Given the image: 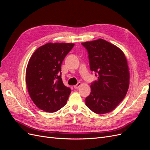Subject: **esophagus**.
Here are the masks:
<instances>
[{"label":"esophagus","mask_w":150,"mask_h":150,"mask_svg":"<svg viewBox=\"0 0 150 150\" xmlns=\"http://www.w3.org/2000/svg\"><path fill=\"white\" fill-rule=\"evenodd\" d=\"M81 85V83H78L77 84H76L74 87L75 89H78V88H79V86Z\"/></svg>","instance_id":"obj_1"}]
</instances>
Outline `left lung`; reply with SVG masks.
Here are the masks:
<instances>
[{
  "label": "left lung",
  "mask_w": 150,
  "mask_h": 150,
  "mask_svg": "<svg viewBox=\"0 0 150 150\" xmlns=\"http://www.w3.org/2000/svg\"><path fill=\"white\" fill-rule=\"evenodd\" d=\"M81 44L88 51L91 71L98 76L91 84V91L86 98V105L96 114L111 112L128 90L129 72L126 58L120 48L102 39Z\"/></svg>",
  "instance_id": "1"
}]
</instances>
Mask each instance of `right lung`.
Listing matches in <instances>:
<instances>
[{"label":"right lung","mask_w":150,"mask_h":150,"mask_svg":"<svg viewBox=\"0 0 150 150\" xmlns=\"http://www.w3.org/2000/svg\"><path fill=\"white\" fill-rule=\"evenodd\" d=\"M72 43L46 44L33 53L25 72L30 97L39 109L54 112L66 105L71 90L63 84L61 64Z\"/></svg>","instance_id":"add662e5"}]
</instances>
